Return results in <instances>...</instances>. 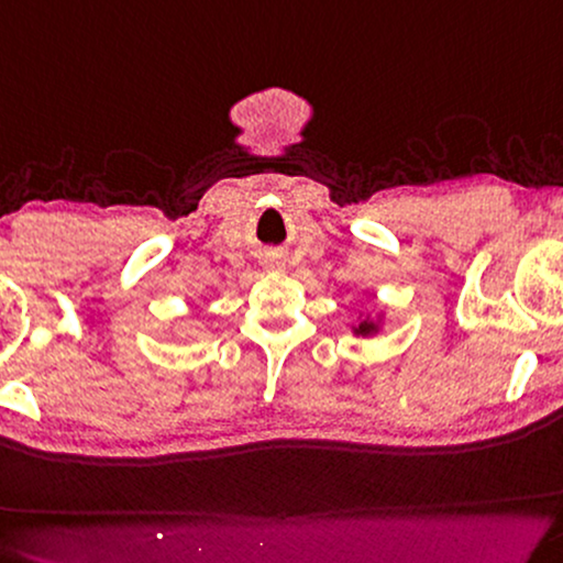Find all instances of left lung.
Masks as SVG:
<instances>
[{"label":"left lung","instance_id":"obj_1","mask_svg":"<svg viewBox=\"0 0 563 563\" xmlns=\"http://www.w3.org/2000/svg\"><path fill=\"white\" fill-rule=\"evenodd\" d=\"M379 325H382V321H372V318H364L362 323L354 325V333L364 335V339H366V335H374L376 331H379Z\"/></svg>","mask_w":563,"mask_h":563}]
</instances>
